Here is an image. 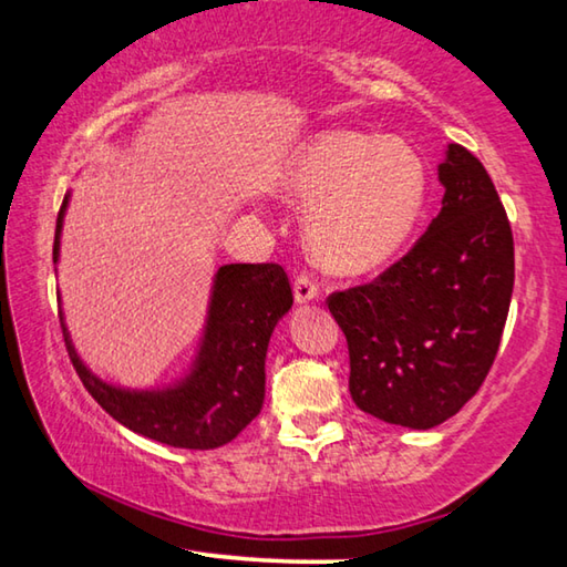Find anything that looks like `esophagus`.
<instances>
[{"label": "esophagus", "mask_w": 567, "mask_h": 567, "mask_svg": "<svg viewBox=\"0 0 567 567\" xmlns=\"http://www.w3.org/2000/svg\"><path fill=\"white\" fill-rule=\"evenodd\" d=\"M318 295H320V287L312 280L310 272H300L295 277V300L297 302H310Z\"/></svg>", "instance_id": "esophagus-1"}]
</instances>
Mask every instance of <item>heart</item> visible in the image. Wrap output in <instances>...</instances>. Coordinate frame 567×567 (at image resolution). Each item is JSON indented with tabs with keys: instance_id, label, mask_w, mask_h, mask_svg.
<instances>
[{
	"instance_id": "obj_1",
	"label": "heart",
	"mask_w": 567,
	"mask_h": 567,
	"mask_svg": "<svg viewBox=\"0 0 567 567\" xmlns=\"http://www.w3.org/2000/svg\"><path fill=\"white\" fill-rule=\"evenodd\" d=\"M285 195L312 203L307 237L342 272L385 262L415 229L427 172L402 140L330 130L302 142L282 169Z\"/></svg>"
}]
</instances>
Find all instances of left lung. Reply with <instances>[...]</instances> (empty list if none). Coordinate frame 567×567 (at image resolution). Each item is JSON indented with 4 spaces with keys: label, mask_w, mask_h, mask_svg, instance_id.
I'll list each match as a JSON object with an SVG mask.
<instances>
[{
    "label": "left lung",
    "mask_w": 567,
    "mask_h": 567,
    "mask_svg": "<svg viewBox=\"0 0 567 567\" xmlns=\"http://www.w3.org/2000/svg\"><path fill=\"white\" fill-rule=\"evenodd\" d=\"M443 209L372 282L328 295L350 352V395L390 425L427 430L491 372L515 282L513 229L483 162L450 145Z\"/></svg>",
    "instance_id": "left-lung-1"
}]
</instances>
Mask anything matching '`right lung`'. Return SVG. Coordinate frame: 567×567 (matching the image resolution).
Instances as JSON below:
<instances>
[{
    "label": "right lung",
    "instance_id": "obj_1",
    "mask_svg": "<svg viewBox=\"0 0 567 567\" xmlns=\"http://www.w3.org/2000/svg\"><path fill=\"white\" fill-rule=\"evenodd\" d=\"M66 197L56 215L54 260ZM292 307V287L280 265L219 267L207 332L197 368L185 385L162 392H127L100 382L66 352L76 375L104 412L150 440L185 450H213L229 443L257 417L265 400V354L277 320ZM62 322V320H60Z\"/></svg>",
    "mask_w": 567,
    "mask_h": 567
}]
</instances>
